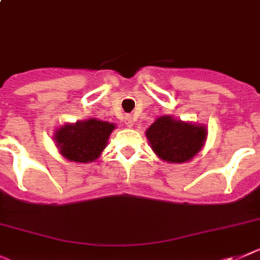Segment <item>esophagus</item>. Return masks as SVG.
I'll return each instance as SVG.
<instances>
[{"instance_id": "34e87169", "label": "esophagus", "mask_w": 260, "mask_h": 260, "mask_svg": "<svg viewBox=\"0 0 260 260\" xmlns=\"http://www.w3.org/2000/svg\"><path fill=\"white\" fill-rule=\"evenodd\" d=\"M125 122H126V125H127V126H132L133 123H134V119H133L132 115H126Z\"/></svg>"}]
</instances>
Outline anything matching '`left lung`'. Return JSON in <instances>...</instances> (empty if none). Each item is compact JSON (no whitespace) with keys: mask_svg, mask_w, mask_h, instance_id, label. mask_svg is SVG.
<instances>
[{"mask_svg":"<svg viewBox=\"0 0 260 260\" xmlns=\"http://www.w3.org/2000/svg\"><path fill=\"white\" fill-rule=\"evenodd\" d=\"M151 149L160 159L174 164L194 158L205 143V126L175 121L171 117L158 118L146 132Z\"/></svg>","mask_w":260,"mask_h":260,"instance_id":"obj_1","label":"left lung"}]
</instances>
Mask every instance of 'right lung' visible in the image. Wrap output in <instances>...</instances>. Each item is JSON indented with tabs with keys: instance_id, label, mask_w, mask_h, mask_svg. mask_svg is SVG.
Listing matches in <instances>:
<instances>
[{
	"instance_id": "1",
	"label": "right lung",
	"mask_w": 260,
	"mask_h": 260,
	"mask_svg": "<svg viewBox=\"0 0 260 260\" xmlns=\"http://www.w3.org/2000/svg\"><path fill=\"white\" fill-rule=\"evenodd\" d=\"M115 126L109 122L89 119L65 125L55 132V142L66 159L74 162H91L106 147L107 139Z\"/></svg>"
}]
</instances>
